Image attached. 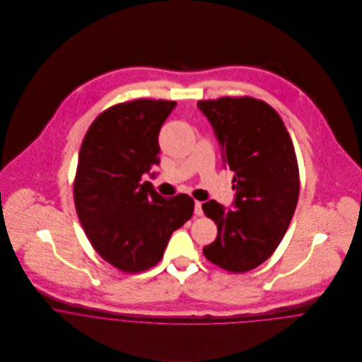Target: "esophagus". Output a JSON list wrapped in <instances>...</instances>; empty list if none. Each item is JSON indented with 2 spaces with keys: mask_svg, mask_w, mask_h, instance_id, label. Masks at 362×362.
I'll return each instance as SVG.
<instances>
[{
  "mask_svg": "<svg viewBox=\"0 0 362 362\" xmlns=\"http://www.w3.org/2000/svg\"><path fill=\"white\" fill-rule=\"evenodd\" d=\"M195 214L197 216H202L204 214V210H202V204L201 202H198V201H195Z\"/></svg>",
  "mask_w": 362,
  "mask_h": 362,
  "instance_id": "esophagus-1",
  "label": "esophagus"
}]
</instances>
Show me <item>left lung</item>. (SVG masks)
Returning <instances> with one entry per match:
<instances>
[{"label": "left lung", "mask_w": 362, "mask_h": 362, "mask_svg": "<svg viewBox=\"0 0 362 362\" xmlns=\"http://www.w3.org/2000/svg\"><path fill=\"white\" fill-rule=\"evenodd\" d=\"M221 146L224 165L234 171L233 210L216 201L202 209L217 226L204 248L211 263L243 273L262 264L283 240L300 194L293 141L274 108L254 98L198 102Z\"/></svg>", "instance_id": "8db88e82"}]
</instances>
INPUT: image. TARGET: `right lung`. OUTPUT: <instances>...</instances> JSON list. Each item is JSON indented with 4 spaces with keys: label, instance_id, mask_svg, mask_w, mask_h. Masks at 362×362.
I'll return each instance as SVG.
<instances>
[{
    "label": "right lung",
    "instance_id": "right-lung-1",
    "mask_svg": "<svg viewBox=\"0 0 362 362\" xmlns=\"http://www.w3.org/2000/svg\"><path fill=\"white\" fill-rule=\"evenodd\" d=\"M175 105L152 99L112 105L92 122L79 151L74 181L79 221L95 251L127 273L158 263L171 234L194 213L191 197L163 198L142 182L160 163L158 132Z\"/></svg>",
    "mask_w": 362,
    "mask_h": 362
}]
</instances>
